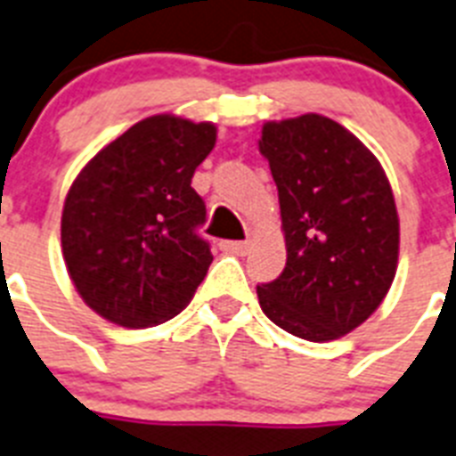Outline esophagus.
Returning <instances> with one entry per match:
<instances>
[{
	"label": "esophagus",
	"mask_w": 456,
	"mask_h": 456,
	"mask_svg": "<svg viewBox=\"0 0 456 456\" xmlns=\"http://www.w3.org/2000/svg\"><path fill=\"white\" fill-rule=\"evenodd\" d=\"M220 248L224 252H234V255H246L250 248V240H222Z\"/></svg>",
	"instance_id": "34e87169"
}]
</instances>
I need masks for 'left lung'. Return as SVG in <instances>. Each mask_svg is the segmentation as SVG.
<instances>
[{
  "label": "left lung",
  "mask_w": 456,
  "mask_h": 456,
  "mask_svg": "<svg viewBox=\"0 0 456 456\" xmlns=\"http://www.w3.org/2000/svg\"><path fill=\"white\" fill-rule=\"evenodd\" d=\"M259 152L278 187L287 264L257 285L287 334L322 343L369 320L392 287L399 216L376 155L331 118L266 122Z\"/></svg>",
  "instance_id": "8db88e82"
}]
</instances>
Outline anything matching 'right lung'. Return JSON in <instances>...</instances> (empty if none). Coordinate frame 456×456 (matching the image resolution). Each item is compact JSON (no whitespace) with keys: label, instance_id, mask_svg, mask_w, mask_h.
Here are the masks:
<instances>
[{"label":"right lung","instance_id":"right-lung-1","mask_svg":"<svg viewBox=\"0 0 456 456\" xmlns=\"http://www.w3.org/2000/svg\"><path fill=\"white\" fill-rule=\"evenodd\" d=\"M216 125L175 116L136 122L76 175L62 210V255L92 311L127 329L167 322L190 304L213 255L199 236L192 175Z\"/></svg>","mask_w":456,"mask_h":456}]
</instances>
